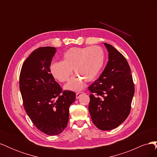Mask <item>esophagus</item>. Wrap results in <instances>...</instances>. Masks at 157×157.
<instances>
[{
    "mask_svg": "<svg viewBox=\"0 0 157 157\" xmlns=\"http://www.w3.org/2000/svg\"><path fill=\"white\" fill-rule=\"evenodd\" d=\"M84 94L83 92H77V94H76V98L77 99H78L80 98V96H81V95Z\"/></svg>",
    "mask_w": 157,
    "mask_h": 157,
    "instance_id": "34e87169",
    "label": "esophagus"
}]
</instances>
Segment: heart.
Wrapping results in <instances>:
<instances>
[{
	"label": "heart",
	"mask_w": 157,
	"mask_h": 157,
	"mask_svg": "<svg viewBox=\"0 0 157 157\" xmlns=\"http://www.w3.org/2000/svg\"><path fill=\"white\" fill-rule=\"evenodd\" d=\"M105 62V53L98 46L71 48L66 51L62 61L52 63L50 72L60 82H66L73 73L77 77L71 78L65 88L78 91L84 86V81L90 82L98 77Z\"/></svg>",
	"instance_id": "1"
}]
</instances>
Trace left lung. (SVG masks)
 Wrapping results in <instances>:
<instances>
[{
  "label": "left lung",
  "mask_w": 157,
  "mask_h": 157,
  "mask_svg": "<svg viewBox=\"0 0 157 157\" xmlns=\"http://www.w3.org/2000/svg\"><path fill=\"white\" fill-rule=\"evenodd\" d=\"M109 61L99 78L88 87L89 112L99 129L110 130L128 117L135 89L130 66L121 52L104 43Z\"/></svg>",
  "instance_id": "obj_1"
}]
</instances>
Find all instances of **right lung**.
<instances>
[{
	"instance_id": "add662e5",
	"label": "right lung",
	"mask_w": 157,
	"mask_h": 157,
	"mask_svg": "<svg viewBox=\"0 0 157 157\" xmlns=\"http://www.w3.org/2000/svg\"><path fill=\"white\" fill-rule=\"evenodd\" d=\"M56 52L51 46L35 50L23 63L20 75V89L27 115L38 129L49 136L59 134L67 127L69 106L76 97L72 91H63L50 73Z\"/></svg>"
}]
</instances>
